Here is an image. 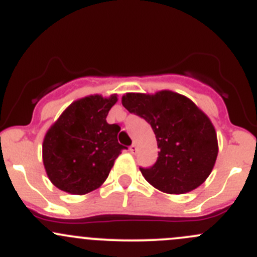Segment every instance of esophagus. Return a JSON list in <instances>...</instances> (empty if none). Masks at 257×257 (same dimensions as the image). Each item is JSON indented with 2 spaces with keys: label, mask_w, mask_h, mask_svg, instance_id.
<instances>
[{
  "label": "esophagus",
  "mask_w": 257,
  "mask_h": 257,
  "mask_svg": "<svg viewBox=\"0 0 257 257\" xmlns=\"http://www.w3.org/2000/svg\"><path fill=\"white\" fill-rule=\"evenodd\" d=\"M129 151H131L132 154H136L137 152H138V147H137V144H132V146L129 147Z\"/></svg>",
  "instance_id": "1"
}]
</instances>
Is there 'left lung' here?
Here are the masks:
<instances>
[{"instance_id": "8db88e82", "label": "left lung", "mask_w": 257, "mask_h": 257, "mask_svg": "<svg viewBox=\"0 0 257 257\" xmlns=\"http://www.w3.org/2000/svg\"><path fill=\"white\" fill-rule=\"evenodd\" d=\"M121 104L146 119L156 134L158 158L142 174L154 188L182 195L200 187L218 154L217 134L207 115L191 99L171 90L126 93Z\"/></svg>"}]
</instances>
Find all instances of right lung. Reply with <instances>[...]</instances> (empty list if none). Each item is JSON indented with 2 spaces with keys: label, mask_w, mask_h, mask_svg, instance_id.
<instances>
[{
  "label": "right lung",
  "mask_w": 257,
  "mask_h": 257,
  "mask_svg": "<svg viewBox=\"0 0 257 257\" xmlns=\"http://www.w3.org/2000/svg\"><path fill=\"white\" fill-rule=\"evenodd\" d=\"M118 95L99 94L73 101L46 132L42 162L54 186L71 195L99 188L125 147L118 143L120 131L106 115Z\"/></svg>",
  "instance_id": "right-lung-1"
}]
</instances>
